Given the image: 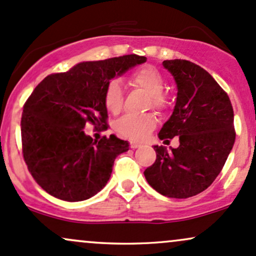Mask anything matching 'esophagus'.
Instances as JSON below:
<instances>
[{
	"label": "esophagus",
	"instance_id": "34e87169",
	"mask_svg": "<svg viewBox=\"0 0 256 256\" xmlns=\"http://www.w3.org/2000/svg\"><path fill=\"white\" fill-rule=\"evenodd\" d=\"M130 146H131V149H137L138 146H140V144H138V143H136V142H131Z\"/></svg>",
	"mask_w": 256,
	"mask_h": 256
}]
</instances>
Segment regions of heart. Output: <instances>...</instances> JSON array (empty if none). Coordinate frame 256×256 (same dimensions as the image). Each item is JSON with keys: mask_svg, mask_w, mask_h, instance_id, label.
I'll return each mask as SVG.
<instances>
[{"mask_svg": "<svg viewBox=\"0 0 256 256\" xmlns=\"http://www.w3.org/2000/svg\"><path fill=\"white\" fill-rule=\"evenodd\" d=\"M128 80L131 85L148 94L152 108L158 110H165L167 98L162 92L165 79L158 68L149 64L140 67L131 73ZM104 102L110 113L116 114L122 110L124 104V91L118 80H110L107 84L104 92ZM154 128L155 118L152 114H126L116 122V130L122 137L137 142L148 137Z\"/></svg>", "mask_w": 256, "mask_h": 256, "instance_id": "heart-1", "label": "heart"}]
</instances>
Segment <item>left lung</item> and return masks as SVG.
<instances>
[{
  "instance_id": "1",
  "label": "left lung",
  "mask_w": 256,
  "mask_h": 256,
  "mask_svg": "<svg viewBox=\"0 0 256 256\" xmlns=\"http://www.w3.org/2000/svg\"><path fill=\"white\" fill-rule=\"evenodd\" d=\"M174 78L177 100L162 125L164 143L178 136V148L154 146L156 160L144 171L152 189L167 198H186L207 189L218 177L234 143V110L228 94L198 64L165 60Z\"/></svg>"
}]
</instances>
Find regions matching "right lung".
I'll return each instance as SVG.
<instances>
[{"instance_id":"add662e5","label":"right lung","mask_w":256,"mask_h":256,"mask_svg":"<svg viewBox=\"0 0 256 256\" xmlns=\"http://www.w3.org/2000/svg\"><path fill=\"white\" fill-rule=\"evenodd\" d=\"M146 61L136 54L84 61L37 85L22 110V140L28 171L43 190L77 202L104 189L114 160L128 150V142L114 134L94 140L84 128L91 122L107 128L106 86Z\"/></svg>"}]
</instances>
